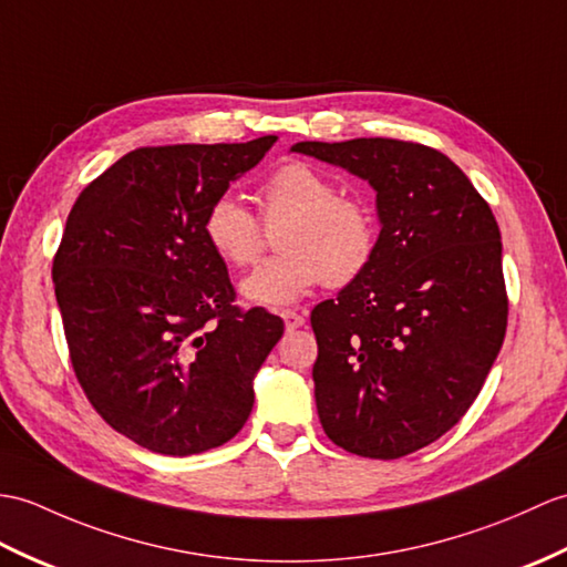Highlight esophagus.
Wrapping results in <instances>:
<instances>
[{
	"instance_id": "1",
	"label": "esophagus",
	"mask_w": 567,
	"mask_h": 567,
	"mask_svg": "<svg viewBox=\"0 0 567 567\" xmlns=\"http://www.w3.org/2000/svg\"><path fill=\"white\" fill-rule=\"evenodd\" d=\"M282 321H285V328L287 331H297V328H301L307 323V313H299V311H282Z\"/></svg>"
}]
</instances>
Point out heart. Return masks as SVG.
I'll return each instance as SVG.
<instances>
[{"instance_id":"heart-1","label":"heart","mask_w":567,"mask_h":567,"mask_svg":"<svg viewBox=\"0 0 567 567\" xmlns=\"http://www.w3.org/2000/svg\"><path fill=\"white\" fill-rule=\"evenodd\" d=\"M260 213L268 224L287 221L280 251L241 282V297L256 307H287L323 280L350 285L370 268L377 251V219L360 197L338 195L336 183L307 164H285L262 183ZM203 234L209 248L234 268L254 266L262 227L234 195L207 207Z\"/></svg>"}]
</instances>
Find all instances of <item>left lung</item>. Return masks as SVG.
Instances as JSON below:
<instances>
[{
	"label": "left lung",
	"instance_id": "1",
	"mask_svg": "<svg viewBox=\"0 0 567 567\" xmlns=\"http://www.w3.org/2000/svg\"><path fill=\"white\" fill-rule=\"evenodd\" d=\"M377 193V251L358 280L311 311L316 411L328 440L399 458L452 430L505 340L503 244L488 203L450 156L360 137L297 142Z\"/></svg>",
	"mask_w": 567,
	"mask_h": 567
}]
</instances>
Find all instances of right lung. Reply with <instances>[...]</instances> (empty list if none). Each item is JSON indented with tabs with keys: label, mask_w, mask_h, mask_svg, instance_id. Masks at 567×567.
Wrapping results in <instances>:
<instances>
[{
	"label": "right lung",
	"mask_w": 567,
	"mask_h": 567,
	"mask_svg": "<svg viewBox=\"0 0 567 567\" xmlns=\"http://www.w3.org/2000/svg\"><path fill=\"white\" fill-rule=\"evenodd\" d=\"M275 140L135 150L68 217L52 282L72 367L105 423L144 450L203 454L251 415L254 379L285 323L231 305L203 219Z\"/></svg>",
	"instance_id": "right-lung-1"
}]
</instances>
